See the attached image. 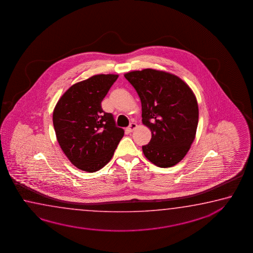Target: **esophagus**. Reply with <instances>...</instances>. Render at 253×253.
<instances>
[{
  "mask_svg": "<svg viewBox=\"0 0 253 253\" xmlns=\"http://www.w3.org/2000/svg\"><path fill=\"white\" fill-rule=\"evenodd\" d=\"M136 127H137V125L135 124V123H131L128 127L126 128V130L128 131L129 133H131V132H133V130L136 128Z\"/></svg>",
  "mask_w": 253,
  "mask_h": 253,
  "instance_id": "obj_1",
  "label": "esophagus"
}]
</instances>
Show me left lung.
Listing matches in <instances>:
<instances>
[{"label": "left lung", "instance_id": "8db88e82", "mask_svg": "<svg viewBox=\"0 0 253 253\" xmlns=\"http://www.w3.org/2000/svg\"><path fill=\"white\" fill-rule=\"evenodd\" d=\"M142 102L143 124L152 131L143 145L144 156L161 168L184 159L195 138L199 120L197 100L192 89L173 74L145 69L125 74Z\"/></svg>", "mask_w": 253, "mask_h": 253}]
</instances>
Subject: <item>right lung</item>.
I'll return each instance as SVG.
<instances>
[{
	"instance_id": "1",
	"label": "right lung",
	"mask_w": 253,
	"mask_h": 253,
	"mask_svg": "<svg viewBox=\"0 0 253 253\" xmlns=\"http://www.w3.org/2000/svg\"><path fill=\"white\" fill-rule=\"evenodd\" d=\"M118 75H95L75 84L57 102L52 121L56 137L65 155L79 169L95 172L111 160L124 136L101 101Z\"/></svg>"
}]
</instances>
